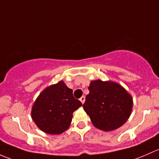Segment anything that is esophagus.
Here are the masks:
<instances>
[{"label": "esophagus", "instance_id": "obj_1", "mask_svg": "<svg viewBox=\"0 0 159 159\" xmlns=\"http://www.w3.org/2000/svg\"><path fill=\"white\" fill-rule=\"evenodd\" d=\"M85 99H86V98H85V96H82V97L81 98H80V102H82V103H84V102H85Z\"/></svg>", "mask_w": 159, "mask_h": 159}]
</instances>
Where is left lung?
Masks as SVG:
<instances>
[{"label": "left lung", "mask_w": 159, "mask_h": 159, "mask_svg": "<svg viewBox=\"0 0 159 159\" xmlns=\"http://www.w3.org/2000/svg\"><path fill=\"white\" fill-rule=\"evenodd\" d=\"M83 107L92 123L101 130L109 132L122 126L132 109V98L122 86L112 81L94 80L88 87Z\"/></svg>", "instance_id": "8db88e82"}]
</instances>
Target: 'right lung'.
I'll list each match as a JSON object with an SVG mask.
<instances>
[{
    "label": "right lung",
    "mask_w": 159,
    "mask_h": 159,
    "mask_svg": "<svg viewBox=\"0 0 159 159\" xmlns=\"http://www.w3.org/2000/svg\"><path fill=\"white\" fill-rule=\"evenodd\" d=\"M81 106L82 102L73 96V90L60 81L39 95L32 107L31 117L40 130L59 135L70 127L73 112Z\"/></svg>",
    "instance_id": "right-lung-1"
}]
</instances>
